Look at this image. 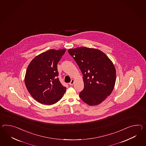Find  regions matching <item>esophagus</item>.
Returning <instances> with one entry per match:
<instances>
[{"instance_id":"esophagus-1","label":"esophagus","mask_w":146,"mask_h":146,"mask_svg":"<svg viewBox=\"0 0 146 146\" xmlns=\"http://www.w3.org/2000/svg\"><path fill=\"white\" fill-rule=\"evenodd\" d=\"M75 80L74 79H72L71 80V82L69 83V84L70 85V86H73V84H74V83Z\"/></svg>"}]
</instances>
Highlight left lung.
<instances>
[{"mask_svg": "<svg viewBox=\"0 0 146 146\" xmlns=\"http://www.w3.org/2000/svg\"><path fill=\"white\" fill-rule=\"evenodd\" d=\"M83 74L84 89L79 96L90 106L103 102L112 92L116 81L113 63L101 50L86 47L69 49Z\"/></svg>", "mask_w": 146, "mask_h": 146, "instance_id": "8db88e82", "label": "left lung"}]
</instances>
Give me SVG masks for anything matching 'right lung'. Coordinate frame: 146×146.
Returning a JSON list of instances; mask_svg holds the SVG:
<instances>
[{
    "mask_svg": "<svg viewBox=\"0 0 146 146\" xmlns=\"http://www.w3.org/2000/svg\"><path fill=\"white\" fill-rule=\"evenodd\" d=\"M65 51V49L48 50L33 58L27 67L25 85L33 98L40 103L55 104L66 92V87L57 78V63Z\"/></svg>",
    "mask_w": 146,
    "mask_h": 146,
    "instance_id": "right-lung-1",
    "label": "right lung"
}]
</instances>
